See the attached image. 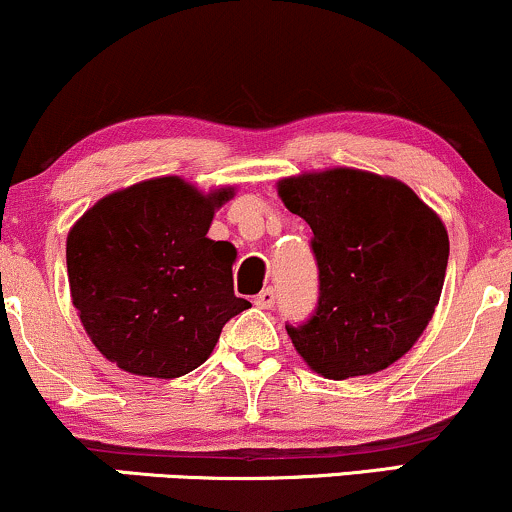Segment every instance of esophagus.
Wrapping results in <instances>:
<instances>
[{
    "label": "esophagus",
    "instance_id": "34e87169",
    "mask_svg": "<svg viewBox=\"0 0 512 512\" xmlns=\"http://www.w3.org/2000/svg\"><path fill=\"white\" fill-rule=\"evenodd\" d=\"M274 303H276V291L272 289V286H269V289H264L260 296L255 298V305H257V308H262V310L274 308Z\"/></svg>",
    "mask_w": 512,
    "mask_h": 512
}]
</instances>
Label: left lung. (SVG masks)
<instances>
[{
	"instance_id": "left-lung-1",
	"label": "left lung",
	"mask_w": 512,
	"mask_h": 512,
	"mask_svg": "<svg viewBox=\"0 0 512 512\" xmlns=\"http://www.w3.org/2000/svg\"><path fill=\"white\" fill-rule=\"evenodd\" d=\"M291 214L313 228L320 296L313 317L286 325L315 373L346 380L385 370L431 322L450 240L411 187L354 168L279 180Z\"/></svg>"
}]
</instances>
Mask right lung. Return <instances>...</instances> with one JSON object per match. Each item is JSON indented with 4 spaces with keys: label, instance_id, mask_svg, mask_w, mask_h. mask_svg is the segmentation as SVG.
Listing matches in <instances>:
<instances>
[{
    "label": "right lung",
    "instance_id": "obj_1",
    "mask_svg": "<svg viewBox=\"0 0 512 512\" xmlns=\"http://www.w3.org/2000/svg\"><path fill=\"white\" fill-rule=\"evenodd\" d=\"M209 195L178 175L103 197L67 236L72 303L96 349L117 368L180 378L211 356L231 317L250 308L233 293L236 248L211 240Z\"/></svg>",
    "mask_w": 512,
    "mask_h": 512
}]
</instances>
